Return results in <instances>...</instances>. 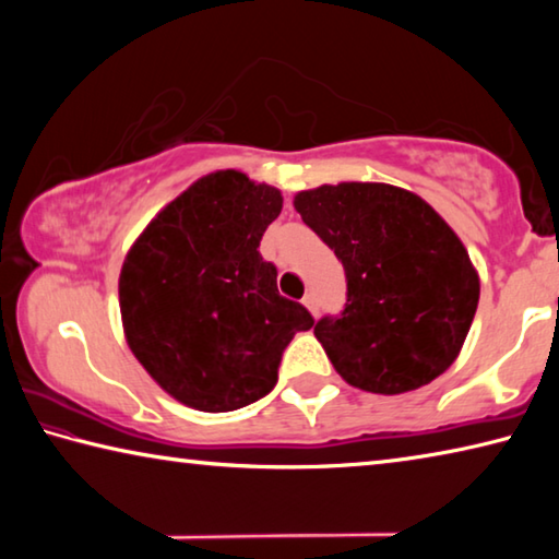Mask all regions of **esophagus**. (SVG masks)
I'll list each match as a JSON object with an SVG mask.
<instances>
[{"label": "esophagus", "instance_id": "obj_1", "mask_svg": "<svg viewBox=\"0 0 559 559\" xmlns=\"http://www.w3.org/2000/svg\"><path fill=\"white\" fill-rule=\"evenodd\" d=\"M302 306H306L313 316H318V300H316L313 293H306V298H302Z\"/></svg>", "mask_w": 559, "mask_h": 559}]
</instances>
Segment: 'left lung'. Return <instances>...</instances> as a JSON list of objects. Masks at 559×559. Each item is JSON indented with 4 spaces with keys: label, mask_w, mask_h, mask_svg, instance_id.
Instances as JSON below:
<instances>
[{
    "label": "left lung",
    "mask_w": 559,
    "mask_h": 559,
    "mask_svg": "<svg viewBox=\"0 0 559 559\" xmlns=\"http://www.w3.org/2000/svg\"><path fill=\"white\" fill-rule=\"evenodd\" d=\"M293 206L345 269L343 313L316 323L337 374L357 390L404 394L447 372L480 296L451 226L421 197L382 182L306 189Z\"/></svg>",
    "instance_id": "1"
}]
</instances>
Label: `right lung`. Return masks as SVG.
I'll list each match as a JSON object with an SVG mask.
<instances>
[{"label": "right lung", "instance_id": "add662e5", "mask_svg": "<svg viewBox=\"0 0 559 559\" xmlns=\"http://www.w3.org/2000/svg\"><path fill=\"white\" fill-rule=\"evenodd\" d=\"M276 187L219 169L185 189L132 243L120 271L128 345L147 374L200 412H234L278 382L283 349L313 316L283 298L259 243Z\"/></svg>", "mask_w": 559, "mask_h": 559}]
</instances>
